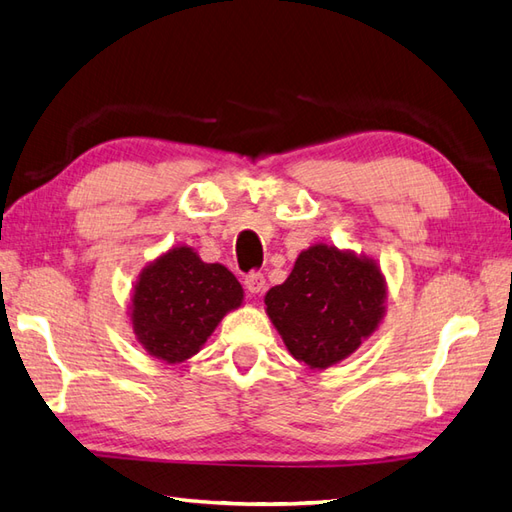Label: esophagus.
Instances as JSON below:
<instances>
[{"label": "esophagus", "instance_id": "1", "mask_svg": "<svg viewBox=\"0 0 512 512\" xmlns=\"http://www.w3.org/2000/svg\"><path fill=\"white\" fill-rule=\"evenodd\" d=\"M245 287L249 294H260L265 289V276L260 271H252V274L245 276Z\"/></svg>", "mask_w": 512, "mask_h": 512}]
</instances>
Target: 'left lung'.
I'll list each match as a JSON object with an SVG mask.
<instances>
[{
    "label": "left lung",
    "mask_w": 512,
    "mask_h": 512,
    "mask_svg": "<svg viewBox=\"0 0 512 512\" xmlns=\"http://www.w3.org/2000/svg\"><path fill=\"white\" fill-rule=\"evenodd\" d=\"M387 283L375 260L318 243L300 252L283 285L267 291V316L291 356L309 369L349 358L384 316Z\"/></svg>",
    "instance_id": "1"
}]
</instances>
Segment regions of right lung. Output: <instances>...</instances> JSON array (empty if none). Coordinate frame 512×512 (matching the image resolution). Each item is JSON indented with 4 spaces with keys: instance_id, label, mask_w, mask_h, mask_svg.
Returning <instances> with one entry per match:
<instances>
[{
    "instance_id": "right-lung-1",
    "label": "right lung",
    "mask_w": 512,
    "mask_h": 512,
    "mask_svg": "<svg viewBox=\"0 0 512 512\" xmlns=\"http://www.w3.org/2000/svg\"><path fill=\"white\" fill-rule=\"evenodd\" d=\"M243 305V287L227 267L203 263L192 247H172L145 267L132 291L134 336L168 364L203 349L229 311Z\"/></svg>"
}]
</instances>
